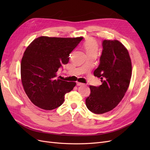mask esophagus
<instances>
[{"instance_id": "obj_1", "label": "esophagus", "mask_w": 150, "mask_h": 150, "mask_svg": "<svg viewBox=\"0 0 150 150\" xmlns=\"http://www.w3.org/2000/svg\"><path fill=\"white\" fill-rule=\"evenodd\" d=\"M76 84H77V86H83V85H84V84L81 83H79V82H77V83H76Z\"/></svg>"}]
</instances>
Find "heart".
I'll return each instance as SVG.
<instances>
[{"mask_svg": "<svg viewBox=\"0 0 150 150\" xmlns=\"http://www.w3.org/2000/svg\"><path fill=\"white\" fill-rule=\"evenodd\" d=\"M83 47L88 56L97 55L99 47L97 42L94 39H88L86 40L83 44Z\"/></svg>", "mask_w": 150, "mask_h": 150, "instance_id": "heart-1", "label": "heart"}]
</instances>
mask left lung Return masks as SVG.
I'll list each match as a JSON object with an SVG mask.
<instances>
[{"mask_svg": "<svg viewBox=\"0 0 150 150\" xmlns=\"http://www.w3.org/2000/svg\"><path fill=\"white\" fill-rule=\"evenodd\" d=\"M99 64L94 75L102 84L90 86L91 94L86 99L88 110L103 114L114 109L123 98L128 88L132 72L128 50L117 40H104Z\"/></svg>", "mask_w": 150, "mask_h": 150, "instance_id": "left-lung-1", "label": "left lung"}]
</instances>
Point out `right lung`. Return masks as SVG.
Wrapping results in <instances>:
<instances>
[{
    "label": "right lung",
    "mask_w": 150,
    "mask_h": 150,
    "mask_svg": "<svg viewBox=\"0 0 150 150\" xmlns=\"http://www.w3.org/2000/svg\"><path fill=\"white\" fill-rule=\"evenodd\" d=\"M83 38L41 36L27 47L21 64V81L31 102L45 110L59 107L76 83L56 79V72L69 62V54Z\"/></svg>",
    "instance_id": "right-lung-1"
}]
</instances>
